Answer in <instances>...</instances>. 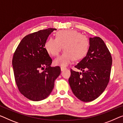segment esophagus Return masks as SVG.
<instances>
[{
    "label": "esophagus",
    "mask_w": 123,
    "mask_h": 123,
    "mask_svg": "<svg viewBox=\"0 0 123 123\" xmlns=\"http://www.w3.org/2000/svg\"><path fill=\"white\" fill-rule=\"evenodd\" d=\"M66 69V67H61V70L62 71L63 70H65V69Z\"/></svg>",
    "instance_id": "1"
}]
</instances>
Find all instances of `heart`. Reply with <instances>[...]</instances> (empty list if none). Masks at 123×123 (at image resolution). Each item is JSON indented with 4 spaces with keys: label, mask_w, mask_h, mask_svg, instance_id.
<instances>
[{
    "label": "heart",
    "mask_w": 123,
    "mask_h": 123,
    "mask_svg": "<svg viewBox=\"0 0 123 123\" xmlns=\"http://www.w3.org/2000/svg\"><path fill=\"white\" fill-rule=\"evenodd\" d=\"M88 38L74 30H61L56 33V38H51L46 42L45 47L47 52L53 56H57L62 47L65 50L54 60L56 65L66 66L73 59L83 58L89 49Z\"/></svg>",
    "instance_id": "b5f03b06"
}]
</instances>
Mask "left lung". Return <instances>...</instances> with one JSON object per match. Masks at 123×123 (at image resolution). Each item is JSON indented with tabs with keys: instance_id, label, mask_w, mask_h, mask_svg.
Masks as SVG:
<instances>
[{
	"instance_id": "8db88e82",
	"label": "left lung",
	"mask_w": 123,
	"mask_h": 123,
	"mask_svg": "<svg viewBox=\"0 0 123 123\" xmlns=\"http://www.w3.org/2000/svg\"><path fill=\"white\" fill-rule=\"evenodd\" d=\"M112 58L101 38H89L88 52L75 67L82 72L71 69L68 80L72 92L83 102H91L100 96L109 83Z\"/></svg>"
}]
</instances>
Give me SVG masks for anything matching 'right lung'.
Wrapping results in <instances>:
<instances>
[{
    "label": "right lung",
    "mask_w": 123,
    "mask_h": 123,
    "mask_svg": "<svg viewBox=\"0 0 123 123\" xmlns=\"http://www.w3.org/2000/svg\"><path fill=\"white\" fill-rule=\"evenodd\" d=\"M54 30L56 29L49 28L25 36L12 58L15 80L19 91L33 101L46 98L61 73L59 66L51 67L52 60L45 48L49 35Z\"/></svg>",
    "instance_id": "add662e5"
}]
</instances>
